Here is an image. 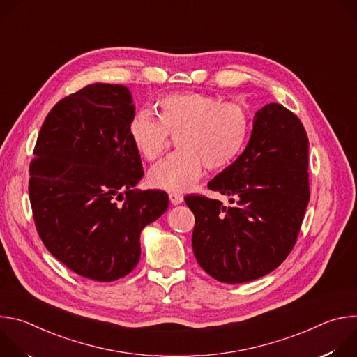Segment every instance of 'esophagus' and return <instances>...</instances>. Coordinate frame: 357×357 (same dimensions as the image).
Instances as JSON below:
<instances>
[{"instance_id":"obj_1","label":"esophagus","mask_w":357,"mask_h":357,"mask_svg":"<svg viewBox=\"0 0 357 357\" xmlns=\"http://www.w3.org/2000/svg\"><path fill=\"white\" fill-rule=\"evenodd\" d=\"M169 200L172 205H179V203L183 202V196L179 193H169Z\"/></svg>"}]
</instances>
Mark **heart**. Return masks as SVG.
Here are the masks:
<instances>
[{
	"mask_svg": "<svg viewBox=\"0 0 357 357\" xmlns=\"http://www.w3.org/2000/svg\"><path fill=\"white\" fill-rule=\"evenodd\" d=\"M157 116L139 113L128 123V137L146 161L160 160L176 137L179 148L148 174L149 183L168 192L192 188L203 165L218 172L230 167L243 152L251 123L245 109L216 96L179 91L164 96Z\"/></svg>",
	"mask_w": 357,
	"mask_h": 357,
	"instance_id": "b5f03b06",
	"label": "heart"
}]
</instances>
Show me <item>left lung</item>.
Masks as SVG:
<instances>
[{
  "label": "left lung",
  "instance_id": "8db88e82",
  "mask_svg": "<svg viewBox=\"0 0 357 357\" xmlns=\"http://www.w3.org/2000/svg\"><path fill=\"white\" fill-rule=\"evenodd\" d=\"M231 206L188 195L195 215L192 248L220 282L241 284L275 270L292 251L310 202L308 135L301 120L270 103L254 116L243 154L209 182Z\"/></svg>",
  "mask_w": 357,
  "mask_h": 357
}]
</instances>
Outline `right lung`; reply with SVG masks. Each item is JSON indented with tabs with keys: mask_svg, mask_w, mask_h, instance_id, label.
Returning <instances> with one entry per match:
<instances>
[{
	"mask_svg": "<svg viewBox=\"0 0 357 357\" xmlns=\"http://www.w3.org/2000/svg\"><path fill=\"white\" fill-rule=\"evenodd\" d=\"M130 90L94 83L69 94L40 127L29 164L36 231L55 259L94 281L126 277L141 230L168 209V193L132 189L141 157L128 137Z\"/></svg>",
	"mask_w": 357,
	"mask_h": 357,
	"instance_id": "obj_1",
	"label": "right lung"
}]
</instances>
